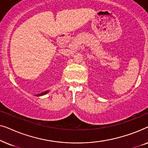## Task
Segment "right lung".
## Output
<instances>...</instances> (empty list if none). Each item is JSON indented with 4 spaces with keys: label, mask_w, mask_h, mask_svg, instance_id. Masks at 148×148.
<instances>
[{
    "label": "right lung",
    "mask_w": 148,
    "mask_h": 148,
    "mask_svg": "<svg viewBox=\"0 0 148 148\" xmlns=\"http://www.w3.org/2000/svg\"><path fill=\"white\" fill-rule=\"evenodd\" d=\"M48 92V91H46V92H44L41 93V94H38V95H36V96H43V95L46 94Z\"/></svg>",
    "instance_id": "right-lung-1"
}]
</instances>
